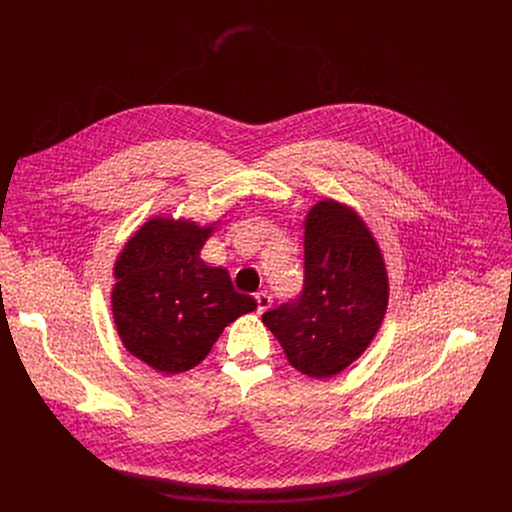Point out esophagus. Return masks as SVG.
Listing matches in <instances>:
<instances>
[{
  "label": "esophagus",
  "mask_w": 512,
  "mask_h": 512,
  "mask_svg": "<svg viewBox=\"0 0 512 512\" xmlns=\"http://www.w3.org/2000/svg\"><path fill=\"white\" fill-rule=\"evenodd\" d=\"M255 302H257V312L263 314L271 306V296H267L265 291H259V294H255Z\"/></svg>",
  "instance_id": "obj_1"
}]
</instances>
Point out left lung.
<instances>
[{"instance_id": "8db88e82", "label": "left lung", "mask_w": 512, "mask_h": 512, "mask_svg": "<svg viewBox=\"0 0 512 512\" xmlns=\"http://www.w3.org/2000/svg\"><path fill=\"white\" fill-rule=\"evenodd\" d=\"M304 289L263 314L289 364L314 379H330L373 342L389 302L381 249L362 218L336 200L306 216Z\"/></svg>"}]
</instances>
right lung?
<instances>
[{
	"instance_id": "1",
	"label": "right lung",
	"mask_w": 512,
	"mask_h": 512,
	"mask_svg": "<svg viewBox=\"0 0 512 512\" xmlns=\"http://www.w3.org/2000/svg\"><path fill=\"white\" fill-rule=\"evenodd\" d=\"M212 231L158 216L135 231L115 261L111 306L119 338L158 373L190 371L225 326L257 308L227 269L200 259Z\"/></svg>"
}]
</instances>
